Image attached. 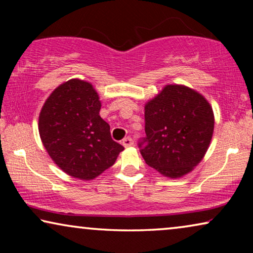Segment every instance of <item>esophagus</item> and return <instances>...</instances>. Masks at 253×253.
Returning <instances> with one entry per match:
<instances>
[{"mask_svg":"<svg viewBox=\"0 0 253 253\" xmlns=\"http://www.w3.org/2000/svg\"><path fill=\"white\" fill-rule=\"evenodd\" d=\"M122 145H123L124 147H130V146H132V145H133L132 138H130V137L124 138V139L122 140Z\"/></svg>","mask_w":253,"mask_h":253,"instance_id":"obj_1","label":"esophagus"}]
</instances>
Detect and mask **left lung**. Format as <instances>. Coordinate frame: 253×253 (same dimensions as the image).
<instances>
[{"label":"left lung","instance_id":"1","mask_svg":"<svg viewBox=\"0 0 253 253\" xmlns=\"http://www.w3.org/2000/svg\"><path fill=\"white\" fill-rule=\"evenodd\" d=\"M214 113L205 96L185 85H166L145 103L146 138L139 146L150 167L169 178L191 172L205 157Z\"/></svg>","mask_w":253,"mask_h":253}]
</instances>
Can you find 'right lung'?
<instances>
[{
    "mask_svg": "<svg viewBox=\"0 0 253 253\" xmlns=\"http://www.w3.org/2000/svg\"><path fill=\"white\" fill-rule=\"evenodd\" d=\"M100 108L98 92L79 78L57 86L41 108V141L55 165L71 177L94 179L112 167L124 150L112 139Z\"/></svg>",
    "mask_w": 253,
    "mask_h": 253,
    "instance_id": "1",
    "label": "right lung"
}]
</instances>
